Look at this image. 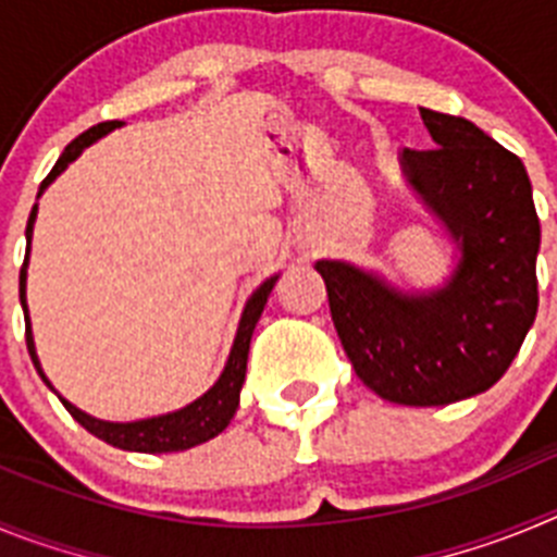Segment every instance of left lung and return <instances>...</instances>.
<instances>
[{
  "label": "left lung",
  "instance_id": "1",
  "mask_svg": "<svg viewBox=\"0 0 557 557\" xmlns=\"http://www.w3.org/2000/svg\"><path fill=\"white\" fill-rule=\"evenodd\" d=\"M435 147L401 170L460 248L449 282L398 293L346 262H318L357 376L393 405L441 407L494 387L539 312L541 225L519 156L474 122L421 108Z\"/></svg>",
  "mask_w": 557,
  "mask_h": 557
}]
</instances>
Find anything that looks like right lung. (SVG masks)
<instances>
[{
    "mask_svg": "<svg viewBox=\"0 0 557 557\" xmlns=\"http://www.w3.org/2000/svg\"><path fill=\"white\" fill-rule=\"evenodd\" d=\"M120 125L122 122H116V120L100 122V125L88 127L86 133H81V136H77V139L66 147V150H63V156L58 159V164L52 166V172H49L47 178H44L38 195H41V191L47 189V186L52 184V181H55L58 175H61V172L66 170V166L72 164V161H75L83 150H86L88 145H91V141H97L100 136H106L108 131H113V127H120ZM36 214H38V206H33V211H29V220H27V256H24L22 273H18V298H22L24 323H27V332H24L27 334V351H29V357H33V366H36L38 376H41L44 382L49 385V379L44 376L41 362H38V357H36V343H33V332H29L27 293H24V287H27L29 239H33V223H36ZM275 282H278V275L268 278L262 287L250 295L248 304H245L243 318H239V329H236L234 346H231L228 362H225L223 373H220V379L214 382V387H211V391H206L198 401L186 405L184 410L166 412V416H159V418H145V421H131V424H113V421H100V418L86 416V412L77 410L75 405H69L63 396H58V398H61L63 407L72 412V418H75L77 424L86 426L91 435H97L100 441H106V444L116 446V449L145 451V455H161V451H184V449H191V446L206 444V441H211L214 435H220V432L231 424V418H234L236 407H239V391H243L245 371H248L250 337H253V329H256V323H259V318H262V309H264V304H268V295L273 293ZM52 391H55V387H52Z\"/></svg>",
    "mask_w": 557,
    "mask_h": 557,
    "instance_id": "obj_1",
    "label": "right lung"
}]
</instances>
